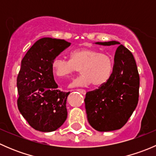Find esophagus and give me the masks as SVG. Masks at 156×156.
Returning <instances> with one entry per match:
<instances>
[{
	"mask_svg": "<svg viewBox=\"0 0 156 156\" xmlns=\"http://www.w3.org/2000/svg\"><path fill=\"white\" fill-rule=\"evenodd\" d=\"M76 90L78 91V92H80L81 94H82L83 95H85L86 94V90H83V89H78V90Z\"/></svg>",
	"mask_w": 156,
	"mask_h": 156,
	"instance_id": "obj_1",
	"label": "esophagus"
}]
</instances>
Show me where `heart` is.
<instances>
[{
  "instance_id": "heart-1",
  "label": "heart",
  "mask_w": 156,
  "mask_h": 156,
  "mask_svg": "<svg viewBox=\"0 0 156 156\" xmlns=\"http://www.w3.org/2000/svg\"><path fill=\"white\" fill-rule=\"evenodd\" d=\"M114 63L107 53L94 49H78L70 53L69 60L56 57L52 62V71L59 78H70L80 72L82 75L74 80L69 87H101L108 82L113 72Z\"/></svg>"
}]
</instances>
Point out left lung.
I'll return each mask as SVG.
<instances>
[{
	"instance_id": "left-lung-1",
	"label": "left lung",
	"mask_w": 156,
	"mask_h": 156,
	"mask_svg": "<svg viewBox=\"0 0 156 156\" xmlns=\"http://www.w3.org/2000/svg\"><path fill=\"white\" fill-rule=\"evenodd\" d=\"M103 46L118 45L112 75L108 81L86 94L88 122L101 132L122 128L138 103L140 76L133 54L119 41L96 42Z\"/></svg>"
}]
</instances>
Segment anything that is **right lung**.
Masks as SVG:
<instances>
[{
    "label": "right lung",
    "instance_id": "1",
    "mask_svg": "<svg viewBox=\"0 0 156 156\" xmlns=\"http://www.w3.org/2000/svg\"><path fill=\"white\" fill-rule=\"evenodd\" d=\"M70 45L65 40L43 37L31 46L21 62L16 83L18 108L30 126L39 131H54L66 120L70 92L57 89L52 62Z\"/></svg>",
    "mask_w": 156,
    "mask_h": 156
}]
</instances>
